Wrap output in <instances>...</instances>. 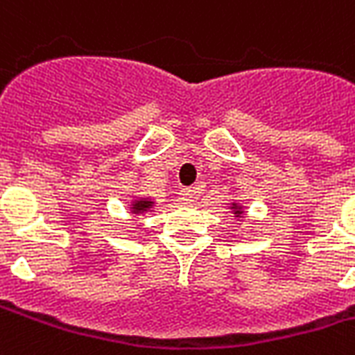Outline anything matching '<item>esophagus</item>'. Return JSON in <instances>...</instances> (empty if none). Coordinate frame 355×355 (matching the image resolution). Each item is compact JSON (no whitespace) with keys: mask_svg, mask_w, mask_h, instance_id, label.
Here are the masks:
<instances>
[{"mask_svg":"<svg viewBox=\"0 0 355 355\" xmlns=\"http://www.w3.org/2000/svg\"><path fill=\"white\" fill-rule=\"evenodd\" d=\"M180 199L186 202H191L196 199V189L193 188H182L180 189Z\"/></svg>","mask_w":355,"mask_h":355,"instance_id":"1","label":"esophagus"}]
</instances>
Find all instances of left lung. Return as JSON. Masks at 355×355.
<instances>
[{"label":"left lung","instance_id":"1","mask_svg":"<svg viewBox=\"0 0 355 355\" xmlns=\"http://www.w3.org/2000/svg\"><path fill=\"white\" fill-rule=\"evenodd\" d=\"M232 208H234V214H236V216H240V214H242V208H236V205H232Z\"/></svg>","mask_w":355,"mask_h":355}]
</instances>
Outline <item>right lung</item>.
<instances>
[{
    "label": "right lung",
    "mask_w": 355,
    "mask_h": 355,
    "mask_svg": "<svg viewBox=\"0 0 355 355\" xmlns=\"http://www.w3.org/2000/svg\"><path fill=\"white\" fill-rule=\"evenodd\" d=\"M154 202L148 201V199H143V201H135L134 202V212L139 214V212H145L148 208H153Z\"/></svg>",
    "instance_id": "obj_1"
}]
</instances>
